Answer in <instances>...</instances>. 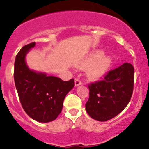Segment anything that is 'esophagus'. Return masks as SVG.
<instances>
[{
    "label": "esophagus",
    "instance_id": "obj_1",
    "mask_svg": "<svg viewBox=\"0 0 149 149\" xmlns=\"http://www.w3.org/2000/svg\"><path fill=\"white\" fill-rule=\"evenodd\" d=\"M74 84H75L76 86H78L79 85L82 84V81H81L79 78H76L75 81H74Z\"/></svg>",
    "mask_w": 149,
    "mask_h": 149
}]
</instances>
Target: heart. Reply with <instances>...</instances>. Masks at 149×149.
<instances>
[{"label": "heart", "mask_w": 149, "mask_h": 149, "mask_svg": "<svg viewBox=\"0 0 149 149\" xmlns=\"http://www.w3.org/2000/svg\"><path fill=\"white\" fill-rule=\"evenodd\" d=\"M112 63L113 60L110 56L104 55L103 51H96L88 56L84 60L83 65L89 67L93 65L89 68V74L94 78H99L108 70Z\"/></svg>", "instance_id": "heart-1"}]
</instances>
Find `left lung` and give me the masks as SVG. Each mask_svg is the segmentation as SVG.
I'll return each instance as SVG.
<instances>
[{
  "label": "left lung",
  "mask_w": 149,
  "mask_h": 149,
  "mask_svg": "<svg viewBox=\"0 0 149 149\" xmlns=\"http://www.w3.org/2000/svg\"><path fill=\"white\" fill-rule=\"evenodd\" d=\"M134 79V66L125 63L107 72L102 81L89 84V98L86 103L89 116L106 122L120 113L131 98Z\"/></svg>",
  "instance_id": "obj_1"
}]
</instances>
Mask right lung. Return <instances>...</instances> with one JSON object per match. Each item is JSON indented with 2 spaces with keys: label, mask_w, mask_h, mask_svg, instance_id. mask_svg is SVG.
Wrapping results in <instances>:
<instances>
[{
  "label": "right lung",
  "mask_w": 149,
  "mask_h": 149,
  "mask_svg": "<svg viewBox=\"0 0 149 149\" xmlns=\"http://www.w3.org/2000/svg\"><path fill=\"white\" fill-rule=\"evenodd\" d=\"M35 45L32 42L24 45L16 55L14 80L26 113L39 122H49L55 120L61 113L64 98L74 86V81H63L59 77L30 70L25 57Z\"/></svg>",
  "instance_id": "right-lung-1"
}]
</instances>
